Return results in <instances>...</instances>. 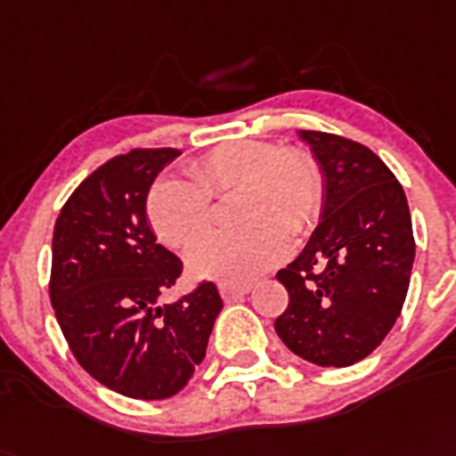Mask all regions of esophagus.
I'll return each mask as SVG.
<instances>
[{
    "instance_id": "1",
    "label": "esophagus",
    "mask_w": 456,
    "mask_h": 456,
    "mask_svg": "<svg viewBox=\"0 0 456 456\" xmlns=\"http://www.w3.org/2000/svg\"><path fill=\"white\" fill-rule=\"evenodd\" d=\"M250 292V285H220V294L224 301H239Z\"/></svg>"
}]
</instances>
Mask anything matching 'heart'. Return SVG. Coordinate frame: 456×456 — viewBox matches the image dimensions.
Instances as JSON below:
<instances>
[{
    "label": "heart",
    "instance_id": "b5f03b06",
    "mask_svg": "<svg viewBox=\"0 0 456 456\" xmlns=\"http://www.w3.org/2000/svg\"><path fill=\"white\" fill-rule=\"evenodd\" d=\"M190 178H159L145 197V216L164 246L185 248L212 221L213 198L237 192L240 228L214 232L187 252L197 278L240 285L287 257L292 236L308 234L324 206L322 164L304 145L236 139L187 164Z\"/></svg>",
    "mask_w": 456,
    "mask_h": 456
}]
</instances>
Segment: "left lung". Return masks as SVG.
<instances>
[{
  "instance_id": "left-lung-1",
  "label": "left lung",
  "mask_w": 456,
  "mask_h": 456,
  "mask_svg": "<svg viewBox=\"0 0 456 456\" xmlns=\"http://www.w3.org/2000/svg\"><path fill=\"white\" fill-rule=\"evenodd\" d=\"M301 136L322 164V222L275 275L289 304L273 327L301 359L343 369L369 357L401 315L415 259L411 210L366 145L317 129Z\"/></svg>"
}]
</instances>
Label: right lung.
Returning a JSON list of instances; mask_svg holds the SVG:
<instances>
[{
    "mask_svg": "<svg viewBox=\"0 0 456 456\" xmlns=\"http://www.w3.org/2000/svg\"><path fill=\"white\" fill-rule=\"evenodd\" d=\"M181 152L134 148L110 157L76 187L53 232L51 304L76 362L129 399H169L206 354L222 299L201 281L174 304H157L183 262L155 240L145 197Z\"/></svg>",
    "mask_w": 456,
    "mask_h": 456,
    "instance_id": "obj_1",
    "label": "right lung"
}]
</instances>
